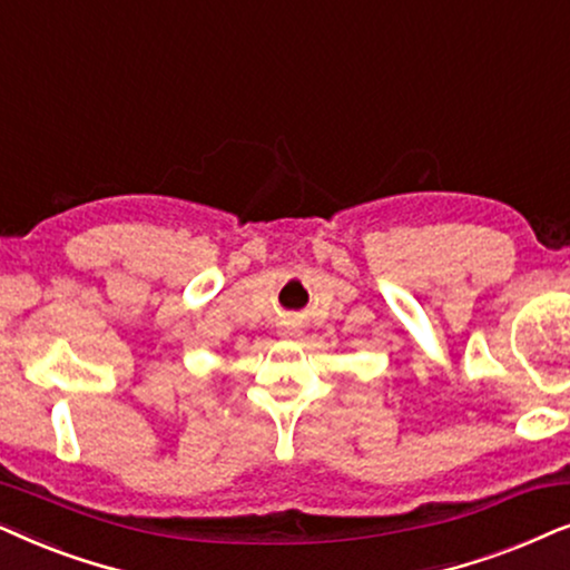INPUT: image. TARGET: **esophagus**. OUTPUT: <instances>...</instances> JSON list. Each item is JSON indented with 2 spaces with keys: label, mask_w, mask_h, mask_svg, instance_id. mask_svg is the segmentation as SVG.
I'll use <instances>...</instances> for the list:
<instances>
[{
  "label": "esophagus",
  "mask_w": 570,
  "mask_h": 570,
  "mask_svg": "<svg viewBox=\"0 0 570 570\" xmlns=\"http://www.w3.org/2000/svg\"><path fill=\"white\" fill-rule=\"evenodd\" d=\"M286 333H294V331H286Z\"/></svg>",
  "instance_id": "esophagus-1"
}]
</instances>
